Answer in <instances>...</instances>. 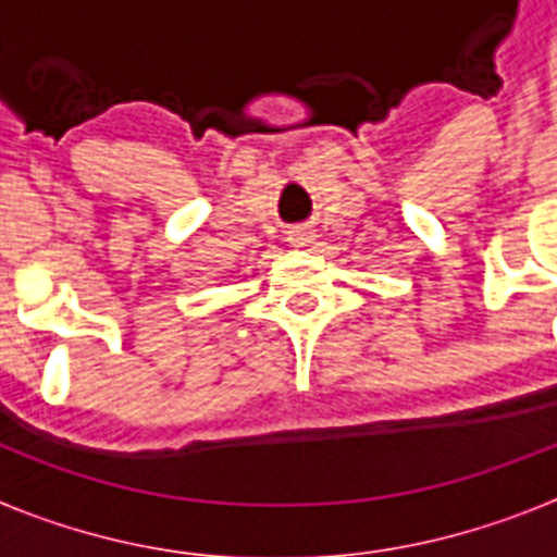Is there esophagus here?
Segmentation results:
<instances>
[{
    "label": "esophagus",
    "mask_w": 557,
    "mask_h": 557,
    "mask_svg": "<svg viewBox=\"0 0 557 557\" xmlns=\"http://www.w3.org/2000/svg\"><path fill=\"white\" fill-rule=\"evenodd\" d=\"M312 231L309 228H293L287 234V239H289V245H295V248H304V245L307 243H312Z\"/></svg>",
    "instance_id": "34e87169"
}]
</instances>
